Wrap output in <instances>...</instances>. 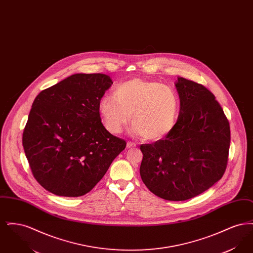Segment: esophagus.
<instances>
[{"label":"esophagus","mask_w":253,"mask_h":253,"mask_svg":"<svg viewBox=\"0 0 253 253\" xmlns=\"http://www.w3.org/2000/svg\"><path fill=\"white\" fill-rule=\"evenodd\" d=\"M136 146L135 143H133V142H131V141H129V142H127V148L128 149H131V148H134Z\"/></svg>","instance_id":"34e87169"}]
</instances>
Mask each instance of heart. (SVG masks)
<instances>
[{
    "mask_svg": "<svg viewBox=\"0 0 253 253\" xmlns=\"http://www.w3.org/2000/svg\"><path fill=\"white\" fill-rule=\"evenodd\" d=\"M179 108L180 99L173 89L141 79L116 85L114 96H102L98 104L109 132L120 133L132 114V132L148 140L161 139L173 129Z\"/></svg>",
    "mask_w": 253,
    "mask_h": 253,
    "instance_id": "b5f03b06",
    "label": "heart"
}]
</instances>
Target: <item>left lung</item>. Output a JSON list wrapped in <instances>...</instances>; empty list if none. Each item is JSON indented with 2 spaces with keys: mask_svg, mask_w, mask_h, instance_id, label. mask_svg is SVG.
Masks as SVG:
<instances>
[{
  "mask_svg": "<svg viewBox=\"0 0 253 253\" xmlns=\"http://www.w3.org/2000/svg\"><path fill=\"white\" fill-rule=\"evenodd\" d=\"M180 111L164 139L142 144L140 176L158 197L184 201L220 180L229 160L230 130L214 95L200 84L178 78Z\"/></svg>",
  "mask_w": 253,
  "mask_h": 253,
  "instance_id": "left-lung-1",
  "label": "left lung"
}]
</instances>
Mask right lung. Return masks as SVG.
<instances>
[{
	"mask_svg": "<svg viewBox=\"0 0 253 253\" xmlns=\"http://www.w3.org/2000/svg\"><path fill=\"white\" fill-rule=\"evenodd\" d=\"M113 84L104 74H75L36 96L23 146L38 183L59 196L89 193L126 141L105 129L98 104Z\"/></svg>",
	"mask_w": 253,
	"mask_h": 253,
	"instance_id": "add662e5",
	"label": "right lung"
}]
</instances>
